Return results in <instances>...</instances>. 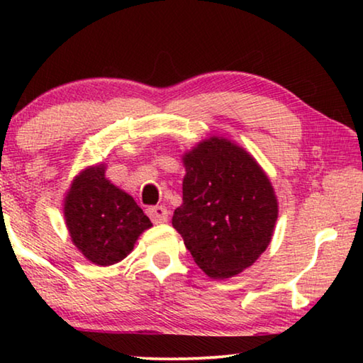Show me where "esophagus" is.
<instances>
[{
	"label": "esophagus",
	"instance_id": "esophagus-1",
	"mask_svg": "<svg viewBox=\"0 0 363 363\" xmlns=\"http://www.w3.org/2000/svg\"><path fill=\"white\" fill-rule=\"evenodd\" d=\"M149 216L153 224H164L168 220V210L164 206L149 208Z\"/></svg>",
	"mask_w": 363,
	"mask_h": 363
}]
</instances>
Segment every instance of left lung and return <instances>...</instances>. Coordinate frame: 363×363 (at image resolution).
<instances>
[{
  "mask_svg": "<svg viewBox=\"0 0 363 363\" xmlns=\"http://www.w3.org/2000/svg\"><path fill=\"white\" fill-rule=\"evenodd\" d=\"M182 164V205L173 227L208 277H235L272 240L279 218L272 182L250 152L219 136L200 140Z\"/></svg>",
  "mask_w": 363,
  "mask_h": 363,
  "instance_id": "1",
  "label": "left lung"
}]
</instances>
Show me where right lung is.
Segmentation results:
<instances>
[{"label": "right lung", "instance_id": "obj_1", "mask_svg": "<svg viewBox=\"0 0 363 363\" xmlns=\"http://www.w3.org/2000/svg\"><path fill=\"white\" fill-rule=\"evenodd\" d=\"M64 219L72 243L101 267L125 259L140 233L152 227L133 196L107 179L104 163L73 177L64 199Z\"/></svg>", "mask_w": 363, "mask_h": 363}]
</instances>
